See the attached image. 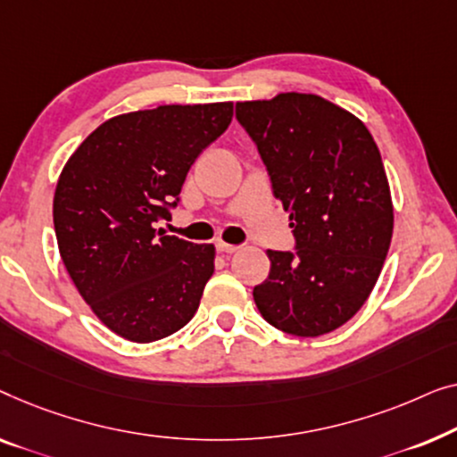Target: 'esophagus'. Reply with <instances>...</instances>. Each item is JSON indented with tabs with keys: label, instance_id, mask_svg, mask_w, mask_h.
I'll return each mask as SVG.
<instances>
[{
	"label": "esophagus",
	"instance_id": "esophagus-1",
	"mask_svg": "<svg viewBox=\"0 0 457 457\" xmlns=\"http://www.w3.org/2000/svg\"><path fill=\"white\" fill-rule=\"evenodd\" d=\"M215 246H217V250H220V253H223V254H231V253H236L237 248H240V246H236V244H228V242H217Z\"/></svg>",
	"mask_w": 457,
	"mask_h": 457
}]
</instances>
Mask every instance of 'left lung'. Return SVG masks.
Returning a JSON list of instances; mask_svg holds the SVG:
<instances>
[{"label":"left lung","mask_w":457,"mask_h":457,"mask_svg":"<svg viewBox=\"0 0 457 457\" xmlns=\"http://www.w3.org/2000/svg\"><path fill=\"white\" fill-rule=\"evenodd\" d=\"M236 118L295 237V253L267 250L256 308L290 336H325L360 311L387 256L394 204L381 153L356 115L319 95L236 103Z\"/></svg>","instance_id":"1"}]
</instances>
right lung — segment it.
Listing matches in <instances>:
<instances>
[{"label": "right lung", "mask_w": 457, "mask_h": 457, "mask_svg": "<svg viewBox=\"0 0 457 457\" xmlns=\"http://www.w3.org/2000/svg\"><path fill=\"white\" fill-rule=\"evenodd\" d=\"M234 103L159 105L103 121L57 179V248L76 290L120 337L149 344L195 317L213 244L163 236L190 165L228 130Z\"/></svg>", "instance_id": "obj_1"}]
</instances>
